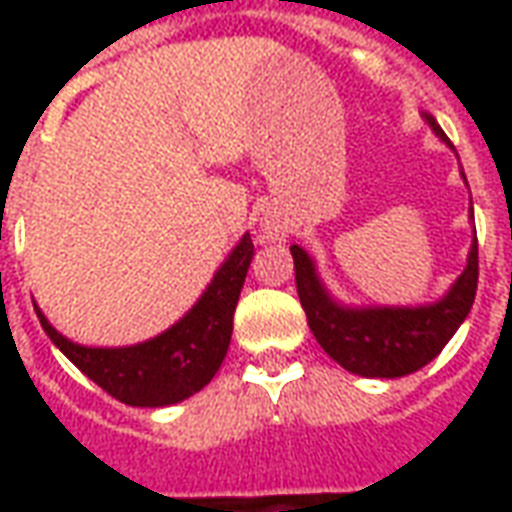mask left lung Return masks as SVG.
I'll list each match as a JSON object with an SVG mask.
<instances>
[{
    "label": "left lung",
    "mask_w": 512,
    "mask_h": 512,
    "mask_svg": "<svg viewBox=\"0 0 512 512\" xmlns=\"http://www.w3.org/2000/svg\"><path fill=\"white\" fill-rule=\"evenodd\" d=\"M425 120L436 136H441V142L450 145L439 123L430 115H425ZM290 255L296 266V290L315 340L337 365L356 376L400 378L417 373L450 343V337L472 310L477 293V235L466 268L455 279L450 293L436 304L422 307H343L326 293L315 274L312 257L301 246H290Z\"/></svg>",
    "instance_id": "obj_1"
}]
</instances>
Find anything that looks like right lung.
I'll return each mask as SVG.
<instances>
[{
  "instance_id": "add662e5",
  "label": "right lung",
  "mask_w": 512,
  "mask_h": 512,
  "mask_svg": "<svg viewBox=\"0 0 512 512\" xmlns=\"http://www.w3.org/2000/svg\"><path fill=\"white\" fill-rule=\"evenodd\" d=\"M255 255L249 233L238 241L200 301L172 329L128 348H87L62 337L38 310L51 343L126 406H172L200 392L222 367L233 334V312Z\"/></svg>"
}]
</instances>
